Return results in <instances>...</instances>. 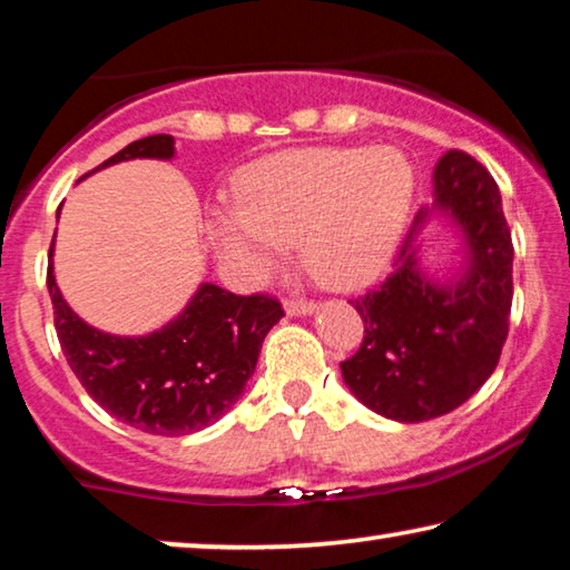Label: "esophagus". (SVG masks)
<instances>
[{
	"label": "esophagus",
	"mask_w": 570,
	"mask_h": 570,
	"mask_svg": "<svg viewBox=\"0 0 570 570\" xmlns=\"http://www.w3.org/2000/svg\"><path fill=\"white\" fill-rule=\"evenodd\" d=\"M285 311L287 316H308V313L316 311V303L305 298H293V301H285Z\"/></svg>",
	"instance_id": "34e87169"
}]
</instances>
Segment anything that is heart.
Here are the masks:
<instances>
[{"label": "heart", "instance_id": "b5f03b06", "mask_svg": "<svg viewBox=\"0 0 570 570\" xmlns=\"http://www.w3.org/2000/svg\"><path fill=\"white\" fill-rule=\"evenodd\" d=\"M236 197L210 210L224 254L269 272L298 242L305 269L346 291L391 259L414 200V169L393 146L291 148L249 164Z\"/></svg>", "mask_w": 570, "mask_h": 570}]
</instances>
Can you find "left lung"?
<instances>
[{
	"label": "left lung",
	"mask_w": 570,
	"mask_h": 570,
	"mask_svg": "<svg viewBox=\"0 0 570 570\" xmlns=\"http://www.w3.org/2000/svg\"><path fill=\"white\" fill-rule=\"evenodd\" d=\"M434 209L464 234L469 259L452 284L425 277L417 234ZM511 230L499 187L481 161L452 148L434 169V208L416 213L393 272L352 301L365 321L360 350L342 362L350 391L393 422L450 414L489 381L509 334Z\"/></svg>",
	"instance_id": "obj_1"
}]
</instances>
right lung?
<instances>
[{"label": "right lung", "mask_w": 570, "mask_h": 570, "mask_svg": "<svg viewBox=\"0 0 570 570\" xmlns=\"http://www.w3.org/2000/svg\"><path fill=\"white\" fill-rule=\"evenodd\" d=\"M171 156L175 138L146 136L97 169ZM46 283L61 350L85 391L107 414L159 436L193 434L218 422L244 393L267 332L285 316L272 295H234L203 283L187 308L159 332L115 336L85 324L63 301L53 277V242Z\"/></svg>", "instance_id": "add662e5"}]
</instances>
